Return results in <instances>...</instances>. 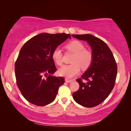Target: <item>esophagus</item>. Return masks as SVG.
<instances>
[{"label":"esophagus","instance_id":"34e87169","mask_svg":"<svg viewBox=\"0 0 131 131\" xmlns=\"http://www.w3.org/2000/svg\"><path fill=\"white\" fill-rule=\"evenodd\" d=\"M65 81L66 82V83H71V82H72V80H69V79H65Z\"/></svg>","mask_w":131,"mask_h":131}]
</instances>
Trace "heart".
I'll return each instance as SVG.
<instances>
[{"label":"heart","mask_w":131,"mask_h":131,"mask_svg":"<svg viewBox=\"0 0 131 131\" xmlns=\"http://www.w3.org/2000/svg\"><path fill=\"white\" fill-rule=\"evenodd\" d=\"M66 47L74 54L71 60L72 63L63 66L59 69L58 73L66 78H72L80 72V67L83 70L87 69L90 67L92 62L93 56L91 52L85 50L84 44L78 40L70 41ZM52 58L58 65H62V53L60 48L57 47L53 51Z\"/></svg>","instance_id":"b5f03b06"}]
</instances>
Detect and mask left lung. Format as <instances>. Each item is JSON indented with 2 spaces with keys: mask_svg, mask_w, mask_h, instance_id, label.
Here are the masks:
<instances>
[{
  "mask_svg": "<svg viewBox=\"0 0 131 131\" xmlns=\"http://www.w3.org/2000/svg\"><path fill=\"white\" fill-rule=\"evenodd\" d=\"M81 40L87 41L92 49V62L81 78L76 81L79 89L73 94L77 103L86 107L101 104L107 98L114 87L117 66L108 46L92 35H72Z\"/></svg>",
  "mask_w": 131,
  "mask_h": 131,
  "instance_id": "left-lung-1",
  "label": "left lung"
}]
</instances>
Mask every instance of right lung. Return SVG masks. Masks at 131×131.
Returning a JSON list of instances; mask_svg holds the SVG:
<instances>
[{
  "instance_id": "add662e5",
  "label": "right lung",
  "mask_w": 131,
  "mask_h": 131,
  "mask_svg": "<svg viewBox=\"0 0 131 131\" xmlns=\"http://www.w3.org/2000/svg\"><path fill=\"white\" fill-rule=\"evenodd\" d=\"M70 35L43 33L24 44L15 63L17 84L22 95L35 105L43 106L54 101L59 87L65 83L56 72L52 53Z\"/></svg>"
}]
</instances>
